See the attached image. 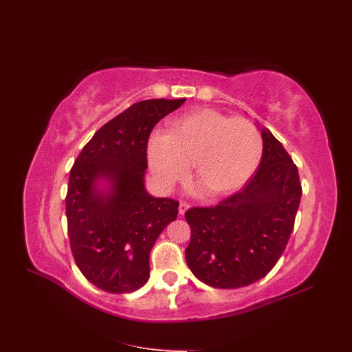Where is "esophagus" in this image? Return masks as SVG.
I'll list each match as a JSON object with an SVG mask.
<instances>
[{
	"instance_id": "esophagus-1",
	"label": "esophagus",
	"mask_w": 352,
	"mask_h": 352,
	"mask_svg": "<svg viewBox=\"0 0 352 352\" xmlns=\"http://www.w3.org/2000/svg\"><path fill=\"white\" fill-rule=\"evenodd\" d=\"M188 204L187 203H179V206H178V213L181 214V216H184V213L188 210Z\"/></svg>"
}]
</instances>
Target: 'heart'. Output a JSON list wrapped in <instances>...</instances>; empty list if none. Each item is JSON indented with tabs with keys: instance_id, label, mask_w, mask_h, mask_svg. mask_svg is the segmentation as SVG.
I'll list each match as a JSON object with an SVG mask.
<instances>
[{
	"instance_id": "heart-1",
	"label": "heart",
	"mask_w": 352,
	"mask_h": 352,
	"mask_svg": "<svg viewBox=\"0 0 352 352\" xmlns=\"http://www.w3.org/2000/svg\"><path fill=\"white\" fill-rule=\"evenodd\" d=\"M263 140L255 126L210 109L175 117L169 133L155 132L148 143L152 173L164 191L190 174L212 199L245 186L261 160Z\"/></svg>"
}]
</instances>
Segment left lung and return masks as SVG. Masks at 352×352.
Instances as JSON below:
<instances>
[{
  "label": "left lung",
  "instance_id": "8db88e82",
  "mask_svg": "<svg viewBox=\"0 0 352 352\" xmlns=\"http://www.w3.org/2000/svg\"><path fill=\"white\" fill-rule=\"evenodd\" d=\"M263 156L245 187L212 207L186 212L187 265L214 289H239L265 277L285 250L302 199L297 166L261 127Z\"/></svg>",
  "mask_w": 352,
  "mask_h": 352
}]
</instances>
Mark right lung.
Wrapping results in <instances>:
<instances>
[{
    "mask_svg": "<svg viewBox=\"0 0 352 352\" xmlns=\"http://www.w3.org/2000/svg\"><path fill=\"white\" fill-rule=\"evenodd\" d=\"M186 98L133 104L98 129L78 155L67 194L68 235L84 277L109 293L149 280V254L178 201L146 191V148L153 126Z\"/></svg>",
    "mask_w": 352,
    "mask_h": 352,
    "instance_id": "obj_1",
    "label": "right lung"
}]
</instances>
